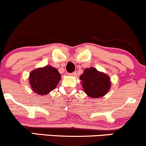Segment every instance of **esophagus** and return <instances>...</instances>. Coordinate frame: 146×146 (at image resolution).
<instances>
[{
    "instance_id": "1",
    "label": "esophagus",
    "mask_w": 146,
    "mask_h": 146,
    "mask_svg": "<svg viewBox=\"0 0 146 146\" xmlns=\"http://www.w3.org/2000/svg\"><path fill=\"white\" fill-rule=\"evenodd\" d=\"M69 75H70L71 76H77V72L74 71V72H73V73H70Z\"/></svg>"
}]
</instances>
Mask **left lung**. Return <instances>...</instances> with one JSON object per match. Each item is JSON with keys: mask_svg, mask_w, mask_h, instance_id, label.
<instances>
[{"mask_svg": "<svg viewBox=\"0 0 146 146\" xmlns=\"http://www.w3.org/2000/svg\"><path fill=\"white\" fill-rule=\"evenodd\" d=\"M80 78L85 92L92 98L101 97L110 90V78L94 68H86Z\"/></svg>", "mask_w": 146, "mask_h": 146, "instance_id": "obj_1", "label": "left lung"}]
</instances>
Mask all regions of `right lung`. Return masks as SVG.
<instances>
[{
  "label": "right lung",
  "instance_id": "1",
  "mask_svg": "<svg viewBox=\"0 0 146 146\" xmlns=\"http://www.w3.org/2000/svg\"><path fill=\"white\" fill-rule=\"evenodd\" d=\"M61 79L60 73L51 66L33 70L29 76V82L33 91L40 95H45L53 90Z\"/></svg>",
  "mask_w": 146,
  "mask_h": 146
}]
</instances>
